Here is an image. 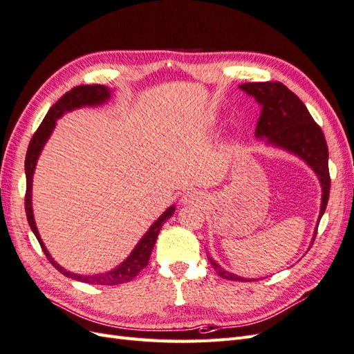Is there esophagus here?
I'll list each match as a JSON object with an SVG mask.
<instances>
[{
    "instance_id": "1",
    "label": "esophagus",
    "mask_w": 354,
    "mask_h": 354,
    "mask_svg": "<svg viewBox=\"0 0 354 354\" xmlns=\"http://www.w3.org/2000/svg\"><path fill=\"white\" fill-rule=\"evenodd\" d=\"M199 198H201V196L198 195V192H187V194L183 195V202H186V203H194V202L201 201Z\"/></svg>"
}]
</instances>
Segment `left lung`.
Instances as JSON below:
<instances>
[{"label":"left lung","instance_id":"obj_1","mask_svg":"<svg viewBox=\"0 0 354 354\" xmlns=\"http://www.w3.org/2000/svg\"><path fill=\"white\" fill-rule=\"evenodd\" d=\"M241 88L261 104L255 136L267 137L269 143L283 147L286 151L303 158L317 174L320 185H322V205H320L319 214L320 220L326 209L330 189L328 145L322 128L315 122L306 104L298 99V95L279 81L246 82L241 85ZM208 261L217 274L224 279L250 281L221 269L211 257H208Z\"/></svg>","mask_w":354,"mask_h":354}]
</instances>
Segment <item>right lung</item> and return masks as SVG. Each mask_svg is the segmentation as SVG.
Instances as JSON below:
<instances>
[{
    "label": "right lung",
    "instance_id": "obj_1",
    "mask_svg": "<svg viewBox=\"0 0 354 354\" xmlns=\"http://www.w3.org/2000/svg\"><path fill=\"white\" fill-rule=\"evenodd\" d=\"M109 99V88L104 87V85L100 84H93V85H78V87H73L71 91L65 93L62 97L51 106L50 111L47 112L46 118L42 120L39 124L38 130L32 136L29 146H28V152L25 158V173H26V194H25V211H26V217L28 223L37 236L42 251H44L46 257L48 261L56 267V269L65 274L66 277H71V279L85 282L90 285H106V286H113V285H120L133 281L134 277L140 273L145 267L149 264V259H151L152 250L155 246V242L158 239V233L160 227L164 226V223L173 216L174 214V207L168 208L162 216H160L152 226L146 232L145 236L140 239V242L137 243L133 252L130 254L128 259L116 267V269L108 272V273H102V274H93V276H82V274H75L71 272H66L63 267H60L55 260L51 259V255L46 250L44 243H42L39 233L37 230L35 221H34V214H32V176H34V169L37 165V159L41 153V149L44 147L47 138L50 137L53 128L56 125V120L60 118L66 111H72L75 108H81V106L85 104H100L104 100Z\"/></svg>",
    "mask_w": 354,
    "mask_h": 354
}]
</instances>
